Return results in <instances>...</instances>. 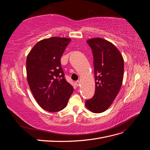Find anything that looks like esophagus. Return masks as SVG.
I'll return each mask as SVG.
<instances>
[{"instance_id":"esophagus-1","label":"esophagus","mask_w":150,"mask_h":150,"mask_svg":"<svg viewBox=\"0 0 150 150\" xmlns=\"http://www.w3.org/2000/svg\"><path fill=\"white\" fill-rule=\"evenodd\" d=\"M75 84H76V86H77V87H79V86L80 85V81H76Z\"/></svg>"}]
</instances>
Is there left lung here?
<instances>
[{
	"label": "left lung",
	"instance_id": "8db88e82",
	"mask_svg": "<svg viewBox=\"0 0 150 150\" xmlns=\"http://www.w3.org/2000/svg\"><path fill=\"white\" fill-rule=\"evenodd\" d=\"M94 58L95 93L85 103L94 113L105 111L114 101L122 85L124 60L120 51L107 40L96 38L87 40Z\"/></svg>",
	"mask_w": 150,
	"mask_h": 150
}]
</instances>
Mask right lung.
Masks as SVG:
<instances>
[{"instance_id":"right-lung-1","label":"right lung","mask_w":150,"mask_h":150,"mask_svg":"<svg viewBox=\"0 0 150 150\" xmlns=\"http://www.w3.org/2000/svg\"><path fill=\"white\" fill-rule=\"evenodd\" d=\"M71 39L52 37L40 40L26 59L27 79L39 105L49 112L63 110L73 93L61 67V57Z\"/></svg>"}]
</instances>
